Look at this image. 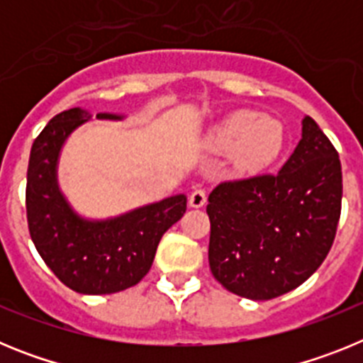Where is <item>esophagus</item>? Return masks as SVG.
<instances>
[{"label":"esophagus","instance_id":"esophagus-1","mask_svg":"<svg viewBox=\"0 0 363 363\" xmlns=\"http://www.w3.org/2000/svg\"><path fill=\"white\" fill-rule=\"evenodd\" d=\"M205 201H207V192L203 189H196V191L191 192V196H189V205L198 209V207H203Z\"/></svg>","mask_w":363,"mask_h":363}]
</instances>
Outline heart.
<instances>
[{
	"label": "heart",
	"mask_w": 363,
	"mask_h": 363,
	"mask_svg": "<svg viewBox=\"0 0 363 363\" xmlns=\"http://www.w3.org/2000/svg\"><path fill=\"white\" fill-rule=\"evenodd\" d=\"M209 143L220 152L236 154V162L243 171H258L278 158L285 134L278 120L259 116L252 111H238L214 127Z\"/></svg>",
	"instance_id": "heart-1"
}]
</instances>
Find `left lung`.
<instances>
[{
    "label": "left lung",
    "mask_w": 363,
    "mask_h": 363,
    "mask_svg": "<svg viewBox=\"0 0 363 363\" xmlns=\"http://www.w3.org/2000/svg\"><path fill=\"white\" fill-rule=\"evenodd\" d=\"M274 174L227 179L209 194V265L227 291L272 300L296 289L331 251L342 213V165L311 116Z\"/></svg>",
    "instance_id": "8db88e82"
}]
</instances>
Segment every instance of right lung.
Instances as JSON below:
<instances>
[{"instance_id": "obj_1", "label": "right lung", "mask_w": 363, "mask_h": 363, "mask_svg": "<svg viewBox=\"0 0 363 363\" xmlns=\"http://www.w3.org/2000/svg\"><path fill=\"white\" fill-rule=\"evenodd\" d=\"M86 120L91 114L82 108L60 112L32 143L25 191L28 233L45 264L69 289L112 294L129 289L149 272L162 236L187 211V198L178 194L114 220L79 218L57 189L56 165L67 136Z\"/></svg>"}]
</instances>
